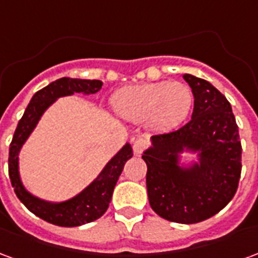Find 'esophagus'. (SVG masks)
<instances>
[{"instance_id":"1","label":"esophagus","mask_w":258,"mask_h":258,"mask_svg":"<svg viewBox=\"0 0 258 258\" xmlns=\"http://www.w3.org/2000/svg\"><path fill=\"white\" fill-rule=\"evenodd\" d=\"M146 146H148V142L145 140H137L134 141V144H133V152H134L135 156H140L141 153L144 152Z\"/></svg>"}]
</instances>
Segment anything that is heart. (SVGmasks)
Listing matches in <instances>:
<instances>
[{"label": "heart", "mask_w": 258, "mask_h": 258, "mask_svg": "<svg viewBox=\"0 0 258 258\" xmlns=\"http://www.w3.org/2000/svg\"><path fill=\"white\" fill-rule=\"evenodd\" d=\"M113 107L120 117L131 123H142L151 131H171L188 117L194 95L182 83H151L117 91Z\"/></svg>", "instance_id": "heart-1"}]
</instances>
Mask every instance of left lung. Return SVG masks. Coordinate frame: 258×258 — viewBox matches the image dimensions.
<instances>
[{"instance_id":"8db88e82","label":"left lung","mask_w":258,"mask_h":258,"mask_svg":"<svg viewBox=\"0 0 258 258\" xmlns=\"http://www.w3.org/2000/svg\"><path fill=\"white\" fill-rule=\"evenodd\" d=\"M194 94L189 123L151 137L142 159L153 211L168 221H205L231 202L242 170V146L231 103L214 85L184 74ZM186 151L195 158L182 156Z\"/></svg>"}]
</instances>
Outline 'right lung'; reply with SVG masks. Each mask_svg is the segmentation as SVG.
Returning <instances> with one entry per match:
<instances>
[{
    "instance_id": "right-lung-1",
    "label": "right lung",
    "mask_w": 258,
    "mask_h": 258,
    "mask_svg": "<svg viewBox=\"0 0 258 258\" xmlns=\"http://www.w3.org/2000/svg\"><path fill=\"white\" fill-rule=\"evenodd\" d=\"M101 88L102 81L99 80L62 77L44 87L42 90L37 91L26 107L23 117L19 120L9 146V178L16 196L33 214L59 227H79L87 222L95 221L105 214L124 164L133 157V148L127 142L106 163V166L102 168L101 173L91 184L87 185L77 195L62 202L40 199L26 189L20 178L19 153L22 146L25 145L26 141L29 140L31 133L37 127L42 114L56 102V99L62 96L74 95L77 92L92 95Z\"/></svg>"
}]
</instances>
